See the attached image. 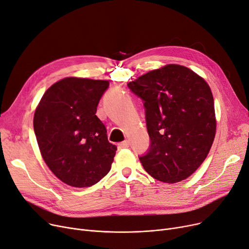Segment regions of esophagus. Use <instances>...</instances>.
Wrapping results in <instances>:
<instances>
[{
	"label": "esophagus",
	"mask_w": 249,
	"mask_h": 249,
	"mask_svg": "<svg viewBox=\"0 0 249 249\" xmlns=\"http://www.w3.org/2000/svg\"><path fill=\"white\" fill-rule=\"evenodd\" d=\"M120 146H121L122 148H127V147H129V142H128V140H124L123 142H121Z\"/></svg>",
	"instance_id": "1"
}]
</instances>
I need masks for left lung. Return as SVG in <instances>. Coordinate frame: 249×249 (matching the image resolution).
<instances>
[{"label":"left lung","mask_w":249,"mask_h":249,"mask_svg":"<svg viewBox=\"0 0 249 249\" xmlns=\"http://www.w3.org/2000/svg\"><path fill=\"white\" fill-rule=\"evenodd\" d=\"M144 102L150 148L144 170L165 183L185 180L208 157L217 120L210 85L185 66L168 64L128 83Z\"/></svg>","instance_id":"8db88e82"}]
</instances>
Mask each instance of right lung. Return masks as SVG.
Here are the masks:
<instances>
[{
	"instance_id": "add662e5",
	"label": "right lung",
	"mask_w": 249,
	"mask_h": 249,
	"mask_svg": "<svg viewBox=\"0 0 249 249\" xmlns=\"http://www.w3.org/2000/svg\"><path fill=\"white\" fill-rule=\"evenodd\" d=\"M107 80L66 77L42 95L34 117L39 151L50 170L72 187H89L111 170L116 145L96 117Z\"/></svg>"
}]
</instances>
